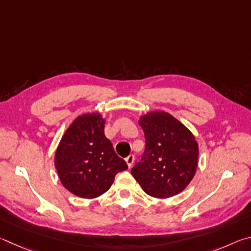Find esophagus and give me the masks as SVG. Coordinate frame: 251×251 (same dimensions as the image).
Returning a JSON list of instances; mask_svg holds the SVG:
<instances>
[{
	"instance_id": "1",
	"label": "esophagus",
	"mask_w": 251,
	"mask_h": 251,
	"mask_svg": "<svg viewBox=\"0 0 251 251\" xmlns=\"http://www.w3.org/2000/svg\"><path fill=\"white\" fill-rule=\"evenodd\" d=\"M126 164H128L129 168H131V166H132V164H133V162H134V155L130 154L128 157H126Z\"/></svg>"
}]
</instances>
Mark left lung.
<instances>
[{
  "mask_svg": "<svg viewBox=\"0 0 251 251\" xmlns=\"http://www.w3.org/2000/svg\"><path fill=\"white\" fill-rule=\"evenodd\" d=\"M146 150L131 174L148 195L168 199L177 195L194 177L199 160L195 137L183 123L165 111L140 117Z\"/></svg>",
  "mask_w": 251,
  "mask_h": 251,
  "instance_id": "left-lung-1",
  "label": "left lung"
}]
</instances>
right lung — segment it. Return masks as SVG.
Instances as JSON below:
<instances>
[{
  "instance_id": "obj_1",
  "label": "right lung",
  "mask_w": 251,
  "mask_h": 251,
  "mask_svg": "<svg viewBox=\"0 0 251 251\" xmlns=\"http://www.w3.org/2000/svg\"><path fill=\"white\" fill-rule=\"evenodd\" d=\"M100 113L77 117L66 130L55 154V166L66 190L82 199H96L112 185L114 176L128 169L104 135Z\"/></svg>"
}]
</instances>
